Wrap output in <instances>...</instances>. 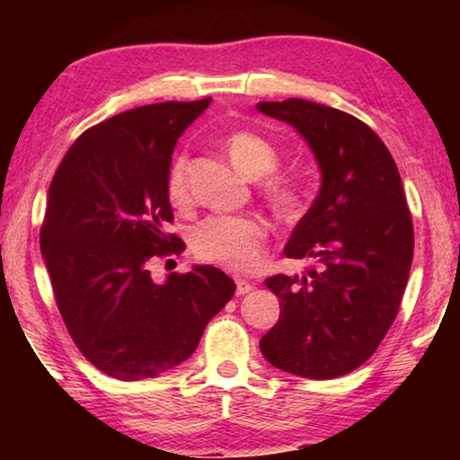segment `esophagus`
<instances>
[{
    "label": "esophagus",
    "instance_id": "esophagus-1",
    "mask_svg": "<svg viewBox=\"0 0 460 460\" xmlns=\"http://www.w3.org/2000/svg\"><path fill=\"white\" fill-rule=\"evenodd\" d=\"M234 282H236V295H247V293L253 291V285H251L249 280L234 279Z\"/></svg>",
    "mask_w": 460,
    "mask_h": 460
}]
</instances>
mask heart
Segmentation results:
<instances>
[{"mask_svg":"<svg viewBox=\"0 0 460 460\" xmlns=\"http://www.w3.org/2000/svg\"><path fill=\"white\" fill-rule=\"evenodd\" d=\"M226 153H228L232 165L247 178H261V175L274 172L279 165V153H276L274 144L268 142L266 137L251 134V131L232 134L226 140ZM270 192L280 209L291 211L297 207V190L288 181H274ZM167 197L173 205H184L188 200L186 161L181 156L169 167ZM266 238L268 228L260 219L211 216L190 230V249L200 261L216 263V266L234 270V272H249L260 266Z\"/></svg>","mask_w":460,"mask_h":460,"instance_id":"b5f03b06","label":"heart"}]
</instances>
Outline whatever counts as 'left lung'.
I'll list each match as a JSON object with an SVG mask.
<instances>
[{
	"label": "left lung",
	"instance_id": "1",
	"mask_svg": "<svg viewBox=\"0 0 460 460\" xmlns=\"http://www.w3.org/2000/svg\"><path fill=\"white\" fill-rule=\"evenodd\" d=\"M257 111L291 125L320 169L318 197L285 247L316 268L266 280L280 318L260 349L285 373L335 379L375 354L404 295L414 232L402 178L381 137L348 112L301 98Z\"/></svg>",
	"mask_w": 460,
	"mask_h": 460
}]
</instances>
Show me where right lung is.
Segmentation results:
<instances>
[{"label": "right lung", "mask_w": 460, "mask_h": 460, "mask_svg": "<svg viewBox=\"0 0 460 460\" xmlns=\"http://www.w3.org/2000/svg\"><path fill=\"white\" fill-rule=\"evenodd\" d=\"M211 98L125 111L77 137L56 169L41 255L68 332L87 360L121 381L186 362L236 287L213 266L155 282L146 263L180 253L167 234V173L178 137Z\"/></svg>", "instance_id": "right-lung-1"}]
</instances>
